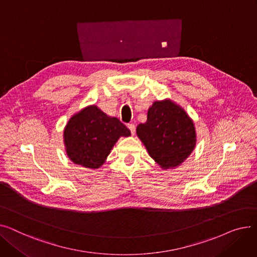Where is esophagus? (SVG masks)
<instances>
[{
	"mask_svg": "<svg viewBox=\"0 0 257 257\" xmlns=\"http://www.w3.org/2000/svg\"><path fill=\"white\" fill-rule=\"evenodd\" d=\"M127 127L129 128V130L131 131V133H132V134L136 133V125H134V124H128V125H127Z\"/></svg>",
	"mask_w": 257,
	"mask_h": 257,
	"instance_id": "1",
	"label": "esophagus"
}]
</instances>
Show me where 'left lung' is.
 <instances>
[{
    "label": "left lung",
    "mask_w": 257,
    "mask_h": 257,
    "mask_svg": "<svg viewBox=\"0 0 257 257\" xmlns=\"http://www.w3.org/2000/svg\"><path fill=\"white\" fill-rule=\"evenodd\" d=\"M149 155L163 169L178 167L195 148L192 119L178 105L157 101L148 110L147 121L137 128Z\"/></svg>",
    "instance_id": "8db88e82"
}]
</instances>
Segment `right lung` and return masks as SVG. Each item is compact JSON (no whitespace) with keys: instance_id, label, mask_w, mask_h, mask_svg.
<instances>
[{"instance_id":"1","label":"right lung","mask_w":257,"mask_h":257,"mask_svg":"<svg viewBox=\"0 0 257 257\" xmlns=\"http://www.w3.org/2000/svg\"><path fill=\"white\" fill-rule=\"evenodd\" d=\"M130 134L118 118L108 116L92 105L71 117L65 126L66 153L76 165L98 169L117 140Z\"/></svg>"}]
</instances>
